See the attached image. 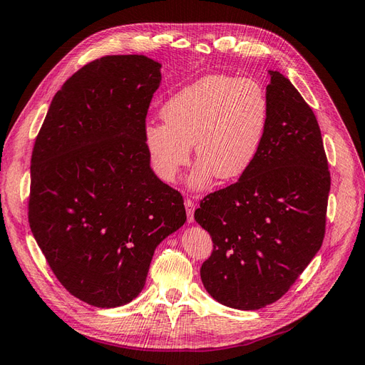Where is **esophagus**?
Segmentation results:
<instances>
[{"mask_svg":"<svg viewBox=\"0 0 365 365\" xmlns=\"http://www.w3.org/2000/svg\"><path fill=\"white\" fill-rule=\"evenodd\" d=\"M184 205H185L187 220H189V222L192 224L193 220H195V217H193V215H195V204H193V201H192V200H185V201H184Z\"/></svg>","mask_w":365,"mask_h":365,"instance_id":"1","label":"esophagus"}]
</instances>
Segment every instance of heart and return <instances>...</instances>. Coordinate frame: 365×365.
Returning a JSON list of instances; mask_svg holds the SVG:
<instances>
[{
    "instance_id": "1",
    "label": "heart",
    "mask_w": 365,
    "mask_h": 365,
    "mask_svg": "<svg viewBox=\"0 0 365 365\" xmlns=\"http://www.w3.org/2000/svg\"><path fill=\"white\" fill-rule=\"evenodd\" d=\"M164 123H148L145 141L152 168L165 182L190 161V184L202 189L213 175L236 180L257 158L269 123V102L252 79L212 74L172 94L161 108Z\"/></svg>"
}]
</instances>
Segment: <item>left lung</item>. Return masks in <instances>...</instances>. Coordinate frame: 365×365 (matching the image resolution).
Masks as SVG:
<instances>
[{
	"instance_id": "1",
	"label": "left lung",
	"mask_w": 365,
	"mask_h": 365,
	"mask_svg": "<svg viewBox=\"0 0 365 365\" xmlns=\"http://www.w3.org/2000/svg\"><path fill=\"white\" fill-rule=\"evenodd\" d=\"M269 123L237 182L207 195L195 219L213 240L201 267L216 302L242 311L277 302L322 248L330 172L315 114L295 86L269 71Z\"/></svg>"
}]
</instances>
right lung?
<instances>
[{"mask_svg":"<svg viewBox=\"0 0 365 365\" xmlns=\"http://www.w3.org/2000/svg\"><path fill=\"white\" fill-rule=\"evenodd\" d=\"M160 68L141 54L86 63L53 97L33 146L31 233L63 288L96 307L134 300L157 245L187 219L145 141Z\"/></svg>","mask_w":365,"mask_h":365,"instance_id":"obj_1","label":"right lung"}]
</instances>
